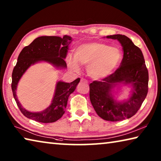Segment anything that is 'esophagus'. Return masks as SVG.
<instances>
[{"mask_svg":"<svg viewBox=\"0 0 161 161\" xmlns=\"http://www.w3.org/2000/svg\"><path fill=\"white\" fill-rule=\"evenodd\" d=\"M81 81H83V82H84V83H88V81H87V80H84V79H81Z\"/></svg>","mask_w":161,"mask_h":161,"instance_id":"esophagus-1","label":"esophagus"}]
</instances>
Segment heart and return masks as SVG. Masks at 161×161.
Instances as JSON below:
<instances>
[{
    "label": "heart",
    "instance_id": "b5f03b06",
    "mask_svg": "<svg viewBox=\"0 0 161 161\" xmlns=\"http://www.w3.org/2000/svg\"><path fill=\"white\" fill-rule=\"evenodd\" d=\"M74 58H67L68 66L78 72L80 65L86 66V72L94 80H102L109 76L118 67L121 53L118 47H108L99 42H85L74 49Z\"/></svg>",
    "mask_w": 161,
    "mask_h": 161
}]
</instances>
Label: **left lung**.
Masks as SVG:
<instances>
[{
    "label": "left lung",
    "instance_id": "1",
    "mask_svg": "<svg viewBox=\"0 0 161 161\" xmlns=\"http://www.w3.org/2000/svg\"><path fill=\"white\" fill-rule=\"evenodd\" d=\"M122 46L124 58L120 67L102 81L89 84V97L98 116L110 121H119L135 115L146 99L148 89V72L143 53L130 38L123 35H108ZM120 86L131 88L127 100H117L115 89Z\"/></svg>",
    "mask_w": 161,
    "mask_h": 161
}]
</instances>
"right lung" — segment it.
<instances>
[{"label":"right lung","instance_id":"right-lung-1","mask_svg":"<svg viewBox=\"0 0 161 161\" xmlns=\"http://www.w3.org/2000/svg\"><path fill=\"white\" fill-rule=\"evenodd\" d=\"M72 41V38L69 35H64L62 38L58 36H41L34 40L20 52L12 73L11 87L18 107L27 118L41 123H53L63 116L68 98L75 90L80 81V78L70 83L58 81L50 105L39 112H31L23 108L18 99L16 90L19 81L31 65L44 62L52 64L56 69H66L64 59Z\"/></svg>","mask_w":161,"mask_h":161}]
</instances>
